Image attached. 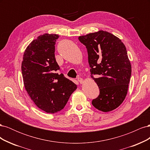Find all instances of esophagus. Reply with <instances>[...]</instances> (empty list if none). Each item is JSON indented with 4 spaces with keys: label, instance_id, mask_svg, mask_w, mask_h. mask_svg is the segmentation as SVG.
<instances>
[{
    "label": "esophagus",
    "instance_id": "esophagus-1",
    "mask_svg": "<svg viewBox=\"0 0 150 150\" xmlns=\"http://www.w3.org/2000/svg\"><path fill=\"white\" fill-rule=\"evenodd\" d=\"M77 80H78V81L80 84H83L84 83V79L81 78H78L77 79Z\"/></svg>",
    "mask_w": 150,
    "mask_h": 150
}]
</instances>
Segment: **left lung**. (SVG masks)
<instances>
[{
    "mask_svg": "<svg viewBox=\"0 0 150 150\" xmlns=\"http://www.w3.org/2000/svg\"><path fill=\"white\" fill-rule=\"evenodd\" d=\"M88 50L91 78L99 88L93 105L103 112L111 111L123 102L128 89L131 65L121 39L107 31L79 36ZM96 75L93 78L92 75Z\"/></svg>",
    "mask_w": 150,
    "mask_h": 150,
    "instance_id": "8db88e82",
    "label": "left lung"
}]
</instances>
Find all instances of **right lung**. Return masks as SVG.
I'll list each match as a JSON object with an SVG mask.
<instances>
[{"instance_id":"add662e5","label":"right lung","mask_w":150,"mask_h":150,"mask_svg":"<svg viewBox=\"0 0 150 150\" xmlns=\"http://www.w3.org/2000/svg\"><path fill=\"white\" fill-rule=\"evenodd\" d=\"M58 34H44L27 47L21 69L25 90L34 104L47 113H55L64 108L77 88L59 69L55 58Z\"/></svg>"}]
</instances>
